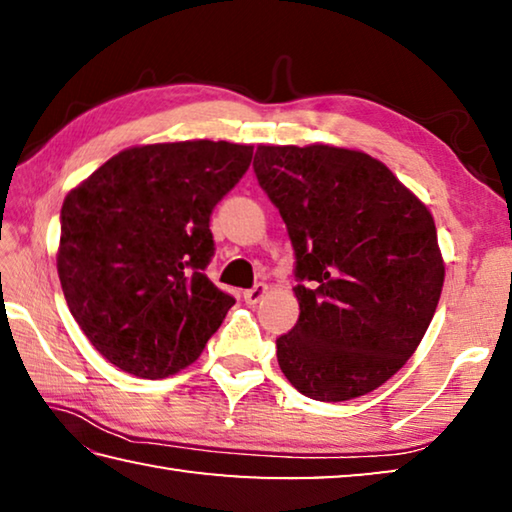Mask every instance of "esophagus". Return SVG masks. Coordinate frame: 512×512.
<instances>
[{"label":"esophagus","mask_w":512,"mask_h":512,"mask_svg":"<svg viewBox=\"0 0 512 512\" xmlns=\"http://www.w3.org/2000/svg\"><path fill=\"white\" fill-rule=\"evenodd\" d=\"M268 293V287L264 282H259V284H255L253 289H248V291H244V300L248 302V305H257L259 300H262L264 296Z\"/></svg>","instance_id":"1"}]
</instances>
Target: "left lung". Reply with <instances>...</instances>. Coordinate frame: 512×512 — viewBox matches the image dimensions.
I'll return each instance as SVG.
<instances>
[{"label": "left lung", "mask_w": 512, "mask_h": 512, "mask_svg": "<svg viewBox=\"0 0 512 512\" xmlns=\"http://www.w3.org/2000/svg\"><path fill=\"white\" fill-rule=\"evenodd\" d=\"M296 250L300 318L277 363L318 402L375 391L418 350L445 282L429 207L372 155L329 144L255 153Z\"/></svg>", "instance_id": "obj_1"}]
</instances>
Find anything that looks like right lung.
Returning a JSON list of instances; mask_svg holds the SVG:
<instances>
[{
    "mask_svg": "<svg viewBox=\"0 0 512 512\" xmlns=\"http://www.w3.org/2000/svg\"><path fill=\"white\" fill-rule=\"evenodd\" d=\"M253 146L187 140L131 146L65 196L60 287L103 359L142 379L194 363L235 298L205 275L210 214Z\"/></svg>",
    "mask_w": 512,
    "mask_h": 512,
    "instance_id": "add662e5",
    "label": "right lung"
}]
</instances>
